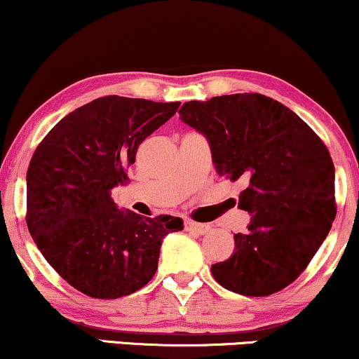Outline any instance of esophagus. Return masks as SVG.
Listing matches in <instances>:
<instances>
[{"label": "esophagus", "instance_id": "1", "mask_svg": "<svg viewBox=\"0 0 359 359\" xmlns=\"http://www.w3.org/2000/svg\"><path fill=\"white\" fill-rule=\"evenodd\" d=\"M184 228H187V231H191L196 234H206L210 231V224L194 223V221H184Z\"/></svg>", "mask_w": 359, "mask_h": 359}]
</instances>
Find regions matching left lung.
Segmentation results:
<instances>
[{
    "label": "left lung",
    "mask_w": 359,
    "mask_h": 359,
    "mask_svg": "<svg viewBox=\"0 0 359 359\" xmlns=\"http://www.w3.org/2000/svg\"><path fill=\"white\" fill-rule=\"evenodd\" d=\"M181 121L206 136L216 171L246 189L251 215L234 234V253L211 266L233 293L269 296L304 271L336 216L334 165L320 136L298 114L259 93L188 101Z\"/></svg>",
    "instance_id": "obj_1"
}]
</instances>
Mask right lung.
I'll return each mask as SVG.
<instances>
[{"label": "right lung", "instance_id": "1", "mask_svg": "<svg viewBox=\"0 0 359 359\" xmlns=\"http://www.w3.org/2000/svg\"><path fill=\"white\" fill-rule=\"evenodd\" d=\"M180 101L103 96L66 114L38 144L26 172V224L66 283L91 298L138 291L158 269L163 238L183 219L146 218L114 205L138 146L178 111Z\"/></svg>", "mask_w": 359, "mask_h": 359}]
</instances>
